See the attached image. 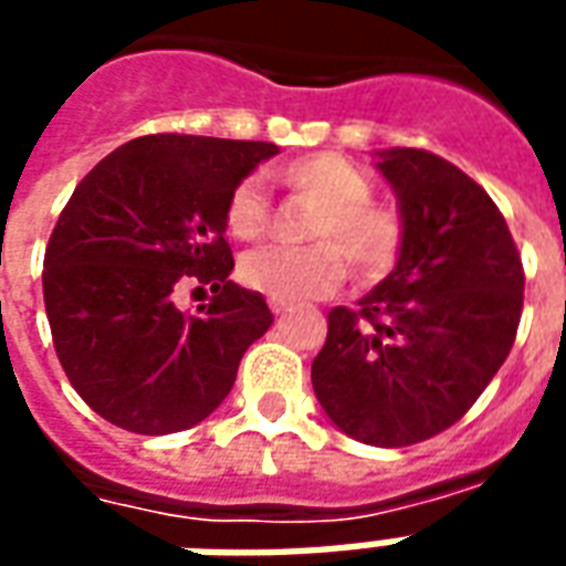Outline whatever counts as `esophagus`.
Returning a JSON list of instances; mask_svg holds the SVG:
<instances>
[{"label": "esophagus", "instance_id": "esophagus-1", "mask_svg": "<svg viewBox=\"0 0 566 566\" xmlns=\"http://www.w3.org/2000/svg\"><path fill=\"white\" fill-rule=\"evenodd\" d=\"M270 308H272V315H284V312H287L291 305L282 303V300H270Z\"/></svg>", "mask_w": 566, "mask_h": 566}]
</instances>
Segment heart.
<instances>
[{"instance_id":"obj_1","label":"heart","mask_w":566,"mask_h":566,"mask_svg":"<svg viewBox=\"0 0 566 566\" xmlns=\"http://www.w3.org/2000/svg\"><path fill=\"white\" fill-rule=\"evenodd\" d=\"M284 186L317 203L308 219L312 245H266L245 254L240 279L251 291L282 300L305 303L336 291L345 282L347 261L366 275L387 270L401 245V221L396 212L368 203L371 186L357 167L342 155L317 153L296 158L279 170ZM224 228L233 240H261L270 228V203L258 177L242 179L224 203ZM334 242L329 243L328 240Z\"/></svg>"}]
</instances>
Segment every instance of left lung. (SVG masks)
I'll return each mask as SVG.
<instances>
[{
	"label": "left lung",
	"instance_id": "1",
	"mask_svg": "<svg viewBox=\"0 0 566 566\" xmlns=\"http://www.w3.org/2000/svg\"><path fill=\"white\" fill-rule=\"evenodd\" d=\"M375 167L399 200V261L357 312H329L312 384L347 438L408 447L462 420L504 366L525 272L495 200L459 167L401 146Z\"/></svg>",
	"mask_w": 566,
	"mask_h": 566
}]
</instances>
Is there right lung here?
I'll return each mask as SVG.
<instances>
[{
	"label": "right lung",
	"mask_w": 566,
	"mask_h": 566,
	"mask_svg": "<svg viewBox=\"0 0 566 566\" xmlns=\"http://www.w3.org/2000/svg\"><path fill=\"white\" fill-rule=\"evenodd\" d=\"M279 153L263 140L146 134L92 167L44 251V305L71 387L92 411L137 434L207 420L242 354L272 326L258 291L228 279L224 203ZM213 300L182 313L176 287Z\"/></svg>",
	"instance_id": "1"
}]
</instances>
